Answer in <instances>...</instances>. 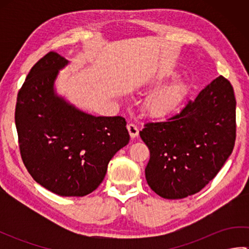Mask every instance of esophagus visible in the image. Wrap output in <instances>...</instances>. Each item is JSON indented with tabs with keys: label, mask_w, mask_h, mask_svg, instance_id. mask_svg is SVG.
<instances>
[{
	"label": "esophagus",
	"mask_w": 249,
	"mask_h": 249,
	"mask_svg": "<svg viewBox=\"0 0 249 249\" xmlns=\"http://www.w3.org/2000/svg\"><path fill=\"white\" fill-rule=\"evenodd\" d=\"M127 129H128V133H129L131 138H136V137L138 136V134H139L138 127H137V126L135 124H133V123H129L127 125Z\"/></svg>",
	"instance_id": "34e87169"
}]
</instances>
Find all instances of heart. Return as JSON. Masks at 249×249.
Masks as SVG:
<instances>
[{
	"label": "heart",
	"instance_id": "1",
	"mask_svg": "<svg viewBox=\"0 0 249 249\" xmlns=\"http://www.w3.org/2000/svg\"><path fill=\"white\" fill-rule=\"evenodd\" d=\"M173 76V72H161L155 79V83L160 84L167 78ZM187 94V86L183 81H178L162 88L151 94L144 102V111L153 118H162L170 114L183 102Z\"/></svg>",
	"mask_w": 249,
	"mask_h": 249
}]
</instances>
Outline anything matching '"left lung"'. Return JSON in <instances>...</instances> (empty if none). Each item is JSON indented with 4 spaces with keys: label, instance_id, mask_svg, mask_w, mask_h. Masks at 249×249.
Here are the masks:
<instances>
[{
    "label": "left lung",
    "instance_id": "1",
    "mask_svg": "<svg viewBox=\"0 0 249 249\" xmlns=\"http://www.w3.org/2000/svg\"><path fill=\"white\" fill-rule=\"evenodd\" d=\"M231 83L219 76L165 122H149L140 137L150 150L146 182L165 199L199 193L233 151L236 123Z\"/></svg>",
    "mask_w": 249,
    "mask_h": 249
}]
</instances>
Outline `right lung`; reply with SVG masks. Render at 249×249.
<instances>
[{
  "mask_svg": "<svg viewBox=\"0 0 249 249\" xmlns=\"http://www.w3.org/2000/svg\"><path fill=\"white\" fill-rule=\"evenodd\" d=\"M67 63L50 51L31 68L18 92L15 122L32 178L63 197H83L103 182L129 134L122 116L89 115L56 96L53 83Z\"/></svg>",
  "mask_w": 249,
  "mask_h": 249,
  "instance_id": "1",
  "label": "right lung"
}]
</instances>
